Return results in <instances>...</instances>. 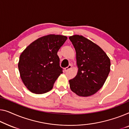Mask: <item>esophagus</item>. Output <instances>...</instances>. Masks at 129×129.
<instances>
[{
	"instance_id": "1",
	"label": "esophagus",
	"mask_w": 129,
	"mask_h": 129,
	"mask_svg": "<svg viewBox=\"0 0 129 129\" xmlns=\"http://www.w3.org/2000/svg\"><path fill=\"white\" fill-rule=\"evenodd\" d=\"M71 68H72V65H69L68 67H66V68H65V72H67V71H68L69 70H70V69H71Z\"/></svg>"
}]
</instances>
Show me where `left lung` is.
Here are the masks:
<instances>
[{
	"mask_svg": "<svg viewBox=\"0 0 129 129\" xmlns=\"http://www.w3.org/2000/svg\"><path fill=\"white\" fill-rule=\"evenodd\" d=\"M69 39L76 53L77 75L70 80L71 90L77 95L87 97L103 87L110 72L109 57L99 46L79 35Z\"/></svg>",
	"mask_w": 129,
	"mask_h": 129,
	"instance_id": "obj_1",
	"label": "left lung"
}]
</instances>
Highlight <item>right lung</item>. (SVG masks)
<instances>
[{
  "label": "right lung",
  "mask_w": 129,
  "mask_h": 129,
  "mask_svg": "<svg viewBox=\"0 0 129 129\" xmlns=\"http://www.w3.org/2000/svg\"><path fill=\"white\" fill-rule=\"evenodd\" d=\"M67 39L62 35L40 38L21 53L18 62L21 78L26 88L36 94L52 89L54 83L63 73L57 52Z\"/></svg>",
  "instance_id": "right-lung-1"
}]
</instances>
